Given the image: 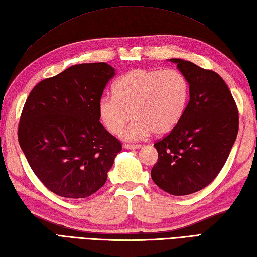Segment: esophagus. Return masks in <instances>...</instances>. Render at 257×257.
Masks as SVG:
<instances>
[{"label": "esophagus", "instance_id": "obj_1", "mask_svg": "<svg viewBox=\"0 0 257 257\" xmlns=\"http://www.w3.org/2000/svg\"><path fill=\"white\" fill-rule=\"evenodd\" d=\"M142 148V145L140 144H124V149L127 150H138Z\"/></svg>", "mask_w": 257, "mask_h": 257}]
</instances>
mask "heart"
Here are the masks:
<instances>
[{"label": "heart", "instance_id": "heart-1", "mask_svg": "<svg viewBox=\"0 0 257 257\" xmlns=\"http://www.w3.org/2000/svg\"><path fill=\"white\" fill-rule=\"evenodd\" d=\"M190 96L185 75L176 70L138 69L125 73L113 85V96L98 101L102 124L112 134L124 131L126 141H140L154 132L161 135L174 128L184 114Z\"/></svg>", "mask_w": 257, "mask_h": 257}]
</instances>
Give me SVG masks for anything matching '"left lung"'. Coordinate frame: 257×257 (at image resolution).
<instances>
[{"mask_svg":"<svg viewBox=\"0 0 257 257\" xmlns=\"http://www.w3.org/2000/svg\"><path fill=\"white\" fill-rule=\"evenodd\" d=\"M169 61L187 78L190 101L176 126L154 144L159 160L151 176L162 190L181 196L201 191L221 172L236 140L238 112L217 73L185 60Z\"/></svg>","mask_w":257,"mask_h":257,"instance_id":"8db88e82","label":"left lung"}]
</instances>
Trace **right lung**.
<instances>
[{
  "instance_id": "1",
  "label": "right lung",
  "mask_w": 257,
  "mask_h": 257,
  "mask_svg": "<svg viewBox=\"0 0 257 257\" xmlns=\"http://www.w3.org/2000/svg\"><path fill=\"white\" fill-rule=\"evenodd\" d=\"M114 75L107 63L76 64L38 83L26 99L19 143L34 174L56 195L94 194L122 151L99 123L97 111Z\"/></svg>"
}]
</instances>
